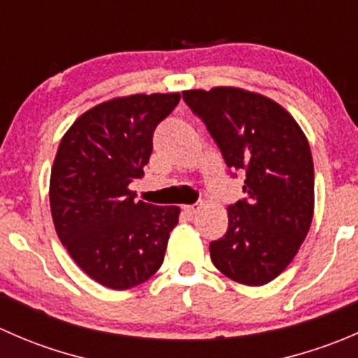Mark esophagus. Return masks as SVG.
<instances>
[{
	"instance_id": "1",
	"label": "esophagus",
	"mask_w": 358,
	"mask_h": 358,
	"mask_svg": "<svg viewBox=\"0 0 358 358\" xmlns=\"http://www.w3.org/2000/svg\"><path fill=\"white\" fill-rule=\"evenodd\" d=\"M201 204H189V206H183V211L187 213V215H196L197 211H199Z\"/></svg>"
}]
</instances>
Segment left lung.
Wrapping results in <instances>:
<instances>
[{
    "mask_svg": "<svg viewBox=\"0 0 358 358\" xmlns=\"http://www.w3.org/2000/svg\"><path fill=\"white\" fill-rule=\"evenodd\" d=\"M222 150L246 173V199L229 206V229L209 244L216 268L236 282L263 286L286 270L313 218V161L294 117L273 100L234 86L183 92Z\"/></svg>",
    "mask_w": 358,
    "mask_h": 358,
    "instance_id": "obj_1",
    "label": "left lung"
}]
</instances>
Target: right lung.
<instances>
[{
    "mask_svg": "<svg viewBox=\"0 0 358 358\" xmlns=\"http://www.w3.org/2000/svg\"><path fill=\"white\" fill-rule=\"evenodd\" d=\"M178 102L180 93L107 100L60 140L50 176L57 236L79 268L110 289L149 280L178 223V206L147 204L129 190L143 176L157 124Z\"/></svg>",
    "mask_w": 358,
    "mask_h": 358,
    "instance_id": "1",
    "label": "right lung"
}]
</instances>
